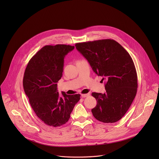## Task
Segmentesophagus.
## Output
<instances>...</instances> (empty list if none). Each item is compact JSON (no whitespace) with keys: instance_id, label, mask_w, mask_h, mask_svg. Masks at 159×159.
Masks as SVG:
<instances>
[{"instance_id":"esophagus-1","label":"esophagus","mask_w":159,"mask_h":159,"mask_svg":"<svg viewBox=\"0 0 159 159\" xmlns=\"http://www.w3.org/2000/svg\"><path fill=\"white\" fill-rule=\"evenodd\" d=\"M90 96V94L89 93H87V94H81V96L82 98H87V97H89Z\"/></svg>"}]
</instances>
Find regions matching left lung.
<instances>
[{
    "label": "left lung",
    "instance_id": "obj_1",
    "mask_svg": "<svg viewBox=\"0 0 159 159\" xmlns=\"http://www.w3.org/2000/svg\"><path fill=\"white\" fill-rule=\"evenodd\" d=\"M75 47L106 81L105 93H92L98 102L91 110L94 117L106 123L119 121L137 92V74L131 56L120 43L110 39L78 43Z\"/></svg>",
    "mask_w": 159,
    "mask_h": 159
}]
</instances>
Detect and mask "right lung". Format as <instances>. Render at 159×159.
<instances>
[{
  "label": "right lung",
  "instance_id": "right-lung-1",
  "mask_svg": "<svg viewBox=\"0 0 159 159\" xmlns=\"http://www.w3.org/2000/svg\"><path fill=\"white\" fill-rule=\"evenodd\" d=\"M74 49L66 44L47 45L29 61L24 74L23 87L36 116L46 125L57 127L69 121L80 94L57 92L62 77L64 58Z\"/></svg>",
  "mask_w": 159,
  "mask_h": 159
}]
</instances>
